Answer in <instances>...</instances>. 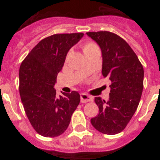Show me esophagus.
I'll return each mask as SVG.
<instances>
[{
    "label": "esophagus",
    "instance_id": "1",
    "mask_svg": "<svg viewBox=\"0 0 160 160\" xmlns=\"http://www.w3.org/2000/svg\"><path fill=\"white\" fill-rule=\"evenodd\" d=\"M93 98L90 95L85 94V93H81L80 94V101L82 103H86L89 101H92Z\"/></svg>",
    "mask_w": 160,
    "mask_h": 160
}]
</instances>
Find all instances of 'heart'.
Wrapping results in <instances>:
<instances>
[{
    "mask_svg": "<svg viewBox=\"0 0 160 160\" xmlns=\"http://www.w3.org/2000/svg\"><path fill=\"white\" fill-rule=\"evenodd\" d=\"M95 45L94 43H92V42H86V43H85L84 45H83L82 46V49H83V51L85 52V51H88L89 49L92 48V47H94Z\"/></svg>",
    "mask_w": 160,
    "mask_h": 160,
    "instance_id": "obj_1",
    "label": "heart"
}]
</instances>
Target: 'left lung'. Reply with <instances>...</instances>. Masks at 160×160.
Here are the masks:
<instances>
[{
    "mask_svg": "<svg viewBox=\"0 0 160 160\" xmlns=\"http://www.w3.org/2000/svg\"><path fill=\"white\" fill-rule=\"evenodd\" d=\"M102 53V75L111 80L109 100L95 97L99 114L90 119L105 134L124 130L136 111L144 87V68L129 44L109 31L87 32Z\"/></svg>",
    "mask_w": 160,
    "mask_h": 160,
    "instance_id": "left-lung-1",
    "label": "left lung"
}]
</instances>
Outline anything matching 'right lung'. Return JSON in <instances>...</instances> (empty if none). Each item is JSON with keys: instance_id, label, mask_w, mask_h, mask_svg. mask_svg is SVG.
Masks as SVG:
<instances>
[{"instance_id": "obj_1", "label": "right lung", "mask_w": 160, "mask_h": 160, "mask_svg": "<svg viewBox=\"0 0 160 160\" xmlns=\"http://www.w3.org/2000/svg\"><path fill=\"white\" fill-rule=\"evenodd\" d=\"M83 36V33H72L48 36L21 63L19 70L21 102L34 129L44 137L62 134L80 104L79 93H62L58 97L54 86L68 51Z\"/></svg>"}]
</instances>
